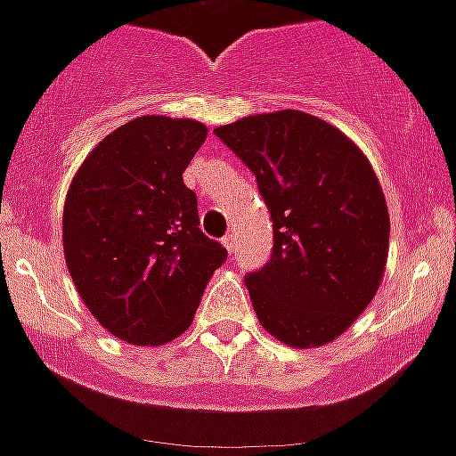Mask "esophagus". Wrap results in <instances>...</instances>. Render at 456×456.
I'll use <instances>...</instances> for the list:
<instances>
[{
	"label": "esophagus",
	"mask_w": 456,
	"mask_h": 456,
	"mask_svg": "<svg viewBox=\"0 0 456 456\" xmlns=\"http://www.w3.org/2000/svg\"><path fill=\"white\" fill-rule=\"evenodd\" d=\"M222 246L227 248L229 253H234V232H227V234L222 236Z\"/></svg>",
	"instance_id": "34e87169"
}]
</instances>
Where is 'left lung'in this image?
Masks as SVG:
<instances>
[{
	"mask_svg": "<svg viewBox=\"0 0 456 456\" xmlns=\"http://www.w3.org/2000/svg\"><path fill=\"white\" fill-rule=\"evenodd\" d=\"M216 135L253 170L272 213V257L246 276L260 323L297 349L332 342L384 276L388 210L375 170L335 126L297 110L246 117Z\"/></svg>",
	"mask_w": 456,
	"mask_h": 456,
	"instance_id": "obj_1",
	"label": "left lung"
}]
</instances>
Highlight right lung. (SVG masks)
<instances>
[{
    "mask_svg": "<svg viewBox=\"0 0 456 456\" xmlns=\"http://www.w3.org/2000/svg\"><path fill=\"white\" fill-rule=\"evenodd\" d=\"M191 119L138 117L95 147L69 184L62 248L105 330L157 346L183 335L227 248L199 229L183 173L206 140Z\"/></svg>",
    "mask_w": 456,
    "mask_h": 456,
    "instance_id": "right-lung-1",
    "label": "right lung"
}]
</instances>
